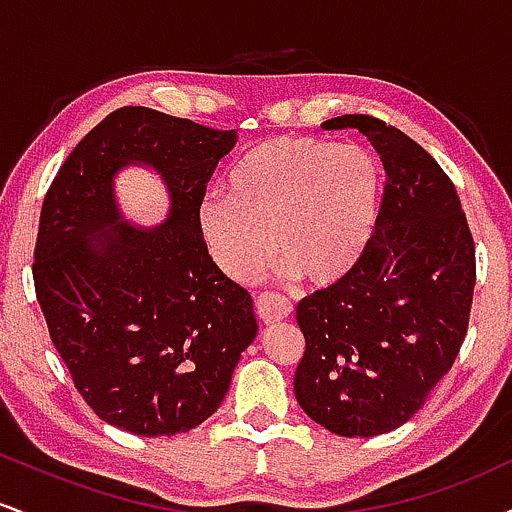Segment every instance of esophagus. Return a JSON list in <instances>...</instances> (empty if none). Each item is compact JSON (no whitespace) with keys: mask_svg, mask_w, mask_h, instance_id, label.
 Returning <instances> with one entry per match:
<instances>
[{"mask_svg":"<svg viewBox=\"0 0 512 512\" xmlns=\"http://www.w3.org/2000/svg\"><path fill=\"white\" fill-rule=\"evenodd\" d=\"M255 310L264 325H272V322L286 320L293 313V305L284 296H279V293H260L255 298Z\"/></svg>","mask_w":512,"mask_h":512,"instance_id":"obj_1","label":"esophagus"}]
</instances>
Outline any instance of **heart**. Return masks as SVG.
<instances>
[{
	"label": "heart",
	"mask_w": 512,
	"mask_h": 512,
	"mask_svg": "<svg viewBox=\"0 0 512 512\" xmlns=\"http://www.w3.org/2000/svg\"><path fill=\"white\" fill-rule=\"evenodd\" d=\"M380 168L361 146L315 137H274L233 166L226 192L199 207L216 264L248 279L272 252L286 279L327 286L361 262L378 219Z\"/></svg>",
	"instance_id": "1"
}]
</instances>
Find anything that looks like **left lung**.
I'll return each mask as SVG.
<instances>
[{"mask_svg": "<svg viewBox=\"0 0 512 512\" xmlns=\"http://www.w3.org/2000/svg\"><path fill=\"white\" fill-rule=\"evenodd\" d=\"M358 129L385 168L375 233L344 279L303 298L305 354L293 392L310 419L344 438L407 424L452 368L472 310L477 260L460 197L436 158L370 115Z\"/></svg>", "mask_w": 512, "mask_h": 512, "instance_id": "obj_1", "label": "left lung"}]
</instances>
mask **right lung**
I'll list each match as a JSON object with an SVG mask.
<instances>
[{"label": "right lung", "mask_w": 512, "mask_h": 512, "mask_svg": "<svg viewBox=\"0 0 512 512\" xmlns=\"http://www.w3.org/2000/svg\"><path fill=\"white\" fill-rule=\"evenodd\" d=\"M236 142V129L127 105L76 144L45 195L35 296L105 424L144 438L199 426L257 337L250 293L216 267L199 228L207 182ZM134 162L167 182L161 227H129L116 207L114 175Z\"/></svg>", "instance_id": "right-lung-1"}]
</instances>
